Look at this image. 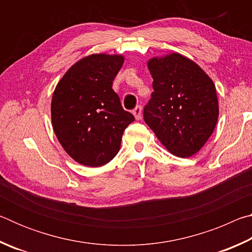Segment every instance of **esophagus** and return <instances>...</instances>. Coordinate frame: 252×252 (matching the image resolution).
I'll list each match as a JSON object with an SVG mask.
<instances>
[{
  "label": "esophagus",
  "mask_w": 252,
  "mask_h": 252,
  "mask_svg": "<svg viewBox=\"0 0 252 252\" xmlns=\"http://www.w3.org/2000/svg\"><path fill=\"white\" fill-rule=\"evenodd\" d=\"M132 113H133L134 118L136 120H141V114H142V106L141 105H138L135 106V109L132 111Z\"/></svg>",
  "instance_id": "1"
}]
</instances>
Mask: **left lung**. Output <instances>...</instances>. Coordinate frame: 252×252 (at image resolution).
I'll return each mask as SVG.
<instances>
[{"instance_id":"obj_1","label":"left lung","mask_w":252,"mask_h":252,"mask_svg":"<svg viewBox=\"0 0 252 252\" xmlns=\"http://www.w3.org/2000/svg\"><path fill=\"white\" fill-rule=\"evenodd\" d=\"M147 64L155 91L144 106V122L170 153L192 157L218 121L215 83L197 63L176 52L153 57Z\"/></svg>"}]
</instances>
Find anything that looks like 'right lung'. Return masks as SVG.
Masks as SVG:
<instances>
[{
  "label": "right lung",
  "mask_w": 252,
  "mask_h": 252,
  "mask_svg": "<svg viewBox=\"0 0 252 252\" xmlns=\"http://www.w3.org/2000/svg\"><path fill=\"white\" fill-rule=\"evenodd\" d=\"M123 62L121 54H90L75 62L55 87L53 131L80 164L96 168L110 162L120 150L126 127L134 121L112 89Z\"/></svg>",
  "instance_id": "add662e5"
}]
</instances>
